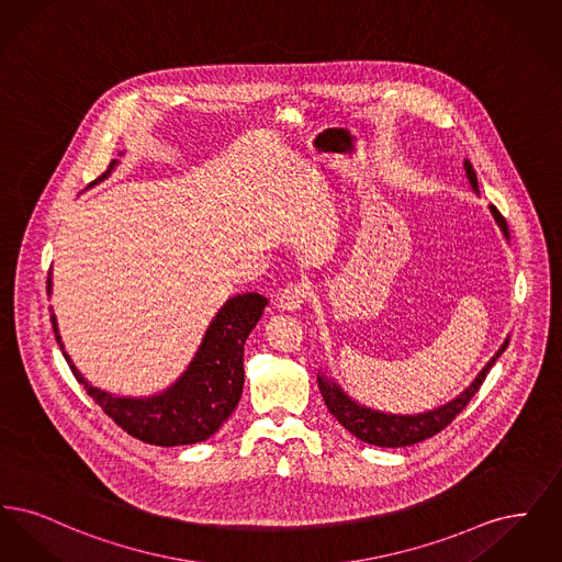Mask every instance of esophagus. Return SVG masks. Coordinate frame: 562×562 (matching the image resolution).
Returning a JSON list of instances; mask_svg holds the SVG:
<instances>
[{
	"instance_id": "obj_1",
	"label": "esophagus",
	"mask_w": 562,
	"mask_h": 562,
	"mask_svg": "<svg viewBox=\"0 0 562 562\" xmlns=\"http://www.w3.org/2000/svg\"><path fill=\"white\" fill-rule=\"evenodd\" d=\"M307 299V286L305 284H289L280 296H278V307L284 312H296Z\"/></svg>"
}]
</instances>
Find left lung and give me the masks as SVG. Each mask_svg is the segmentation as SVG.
<instances>
[{
    "instance_id": "8db88e82",
    "label": "left lung",
    "mask_w": 562,
    "mask_h": 562,
    "mask_svg": "<svg viewBox=\"0 0 562 562\" xmlns=\"http://www.w3.org/2000/svg\"><path fill=\"white\" fill-rule=\"evenodd\" d=\"M465 168V177L470 181L472 189L479 193V179H476V170L472 168V164L463 161ZM488 211L493 214L495 223L499 225L504 238L509 240L508 223L502 216V213L495 206H488ZM508 348V339L502 344V348L497 349V353L486 362V367L482 369L479 376L470 383V387H465L454 401L447 402L445 406H438L428 413H417V415H392V413H381L369 406H362L356 401H351L348 394L341 390V385H337L333 379H328L326 374L318 376V387H321L322 398L326 402V408L330 411V415L351 431L356 438H360L362 442H369L374 447H408L415 442H422L426 438H431L434 434L442 431L447 428L454 417L468 406V402L474 398V394L481 390L482 381L486 379V373L491 371V367L497 362V358Z\"/></svg>"
}]
</instances>
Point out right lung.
I'll return each instance as SVG.
<instances>
[{"mask_svg":"<svg viewBox=\"0 0 562 562\" xmlns=\"http://www.w3.org/2000/svg\"><path fill=\"white\" fill-rule=\"evenodd\" d=\"M115 164L117 161H111L108 170L88 188L108 179ZM50 280L53 278L48 276V294L53 289ZM266 305L268 299L263 294L232 296L211 322L202 346L189 362L188 371L177 379L175 385L149 398H124L92 387L63 349L54 314L50 321L56 344L63 349L71 373L83 385L86 394L120 428L147 445L181 447L204 442L236 411L244 387V344L250 330L257 326Z\"/></svg>","mask_w":562,"mask_h":562,"instance_id":"right-lung-1","label":"right lung"}]
</instances>
